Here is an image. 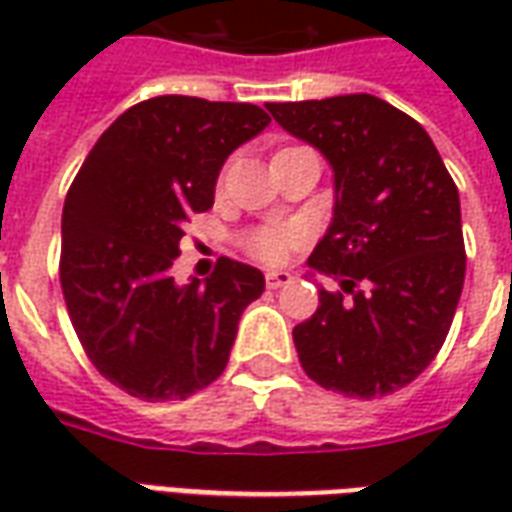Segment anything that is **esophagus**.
I'll use <instances>...</instances> for the list:
<instances>
[{
  "mask_svg": "<svg viewBox=\"0 0 512 512\" xmlns=\"http://www.w3.org/2000/svg\"><path fill=\"white\" fill-rule=\"evenodd\" d=\"M290 282H293V274H288V271H268L266 274V285L271 290L285 288V285H290Z\"/></svg>",
  "mask_w": 512,
  "mask_h": 512,
  "instance_id": "obj_1",
  "label": "esophagus"
}]
</instances>
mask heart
<instances>
[{
	"mask_svg": "<svg viewBox=\"0 0 512 512\" xmlns=\"http://www.w3.org/2000/svg\"><path fill=\"white\" fill-rule=\"evenodd\" d=\"M301 244V230L296 224L277 222V224H263L255 227L244 235V249L246 255L255 257L260 263L268 266H277L288 257L290 249H296Z\"/></svg>",
	"mask_w": 512,
	"mask_h": 512,
	"instance_id": "heart-1",
	"label": "heart"
}]
</instances>
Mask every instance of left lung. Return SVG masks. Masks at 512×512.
<instances>
[{"mask_svg":"<svg viewBox=\"0 0 512 512\" xmlns=\"http://www.w3.org/2000/svg\"><path fill=\"white\" fill-rule=\"evenodd\" d=\"M334 169V219L310 255L343 293L293 329L304 373L345 397L397 392L436 359L466 277L458 186L428 131L376 95L268 104Z\"/></svg>","mask_w":512,"mask_h":512,"instance_id":"obj_1","label":"left lung"}]
</instances>
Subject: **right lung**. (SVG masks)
I'll list each match as a JSON object with an SVG mask.
<instances>
[{"label": "right lung", "mask_w": 512, "mask_h": 512, "mask_svg": "<svg viewBox=\"0 0 512 512\" xmlns=\"http://www.w3.org/2000/svg\"><path fill=\"white\" fill-rule=\"evenodd\" d=\"M271 117L255 104L158 95L106 128L62 208L60 285L95 370L147 403L183 400L222 376L257 268L219 257L213 274H169L183 224L213 205L219 169Z\"/></svg>", "instance_id": "add662e5"}]
</instances>
